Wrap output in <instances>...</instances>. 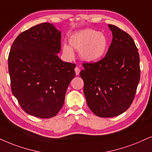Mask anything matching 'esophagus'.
I'll return each instance as SVG.
<instances>
[{
  "label": "esophagus",
  "instance_id": "obj_1",
  "mask_svg": "<svg viewBox=\"0 0 152 152\" xmlns=\"http://www.w3.org/2000/svg\"><path fill=\"white\" fill-rule=\"evenodd\" d=\"M75 73H76V76H78V74H79V73H80V69L78 68V67H76V68H75Z\"/></svg>",
  "mask_w": 152,
  "mask_h": 152
}]
</instances>
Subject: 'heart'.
<instances>
[{"mask_svg": "<svg viewBox=\"0 0 152 152\" xmlns=\"http://www.w3.org/2000/svg\"><path fill=\"white\" fill-rule=\"evenodd\" d=\"M69 45H63V52L67 57L73 58L74 51L80 52V56L88 62L99 61L106 53L108 40L103 33L91 28L80 30L70 36Z\"/></svg>", "mask_w": 152, "mask_h": 152, "instance_id": "b5f03b06", "label": "heart"}]
</instances>
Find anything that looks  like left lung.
Masks as SVG:
<instances>
[{
    "instance_id": "1",
    "label": "left lung",
    "mask_w": 152,
    "mask_h": 152,
    "mask_svg": "<svg viewBox=\"0 0 152 152\" xmlns=\"http://www.w3.org/2000/svg\"><path fill=\"white\" fill-rule=\"evenodd\" d=\"M112 41L105 57L97 62L83 63L80 76L90 110L96 116H118L129 108L140 78V56L129 34L109 24Z\"/></svg>"
}]
</instances>
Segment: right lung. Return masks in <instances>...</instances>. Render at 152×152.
Masks as SVG:
<instances>
[{
  "label": "right lung",
  "instance_id": "obj_1",
  "mask_svg": "<svg viewBox=\"0 0 152 152\" xmlns=\"http://www.w3.org/2000/svg\"><path fill=\"white\" fill-rule=\"evenodd\" d=\"M60 50L61 32L47 22L24 31L13 42L8 56L11 90L28 114L48 118L62 109L76 64L61 60Z\"/></svg>",
  "mask_w": 152,
  "mask_h": 152
}]
</instances>
